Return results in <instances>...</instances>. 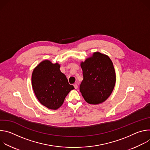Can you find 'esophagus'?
<instances>
[{
    "mask_svg": "<svg viewBox=\"0 0 150 150\" xmlns=\"http://www.w3.org/2000/svg\"><path fill=\"white\" fill-rule=\"evenodd\" d=\"M74 87H75V89H77V88H78V85H77L76 83H75L74 84Z\"/></svg>",
    "mask_w": 150,
    "mask_h": 150,
    "instance_id": "obj_1",
    "label": "esophagus"
}]
</instances>
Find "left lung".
Masks as SVG:
<instances>
[{"label":"left lung","mask_w":150,"mask_h":150,"mask_svg":"<svg viewBox=\"0 0 150 150\" xmlns=\"http://www.w3.org/2000/svg\"><path fill=\"white\" fill-rule=\"evenodd\" d=\"M83 80L79 90L85 100L90 104L104 101L112 94L116 82V74L111 59L96 52L91 57L82 62Z\"/></svg>","instance_id":"8db88e82"}]
</instances>
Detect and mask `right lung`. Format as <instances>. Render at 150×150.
Here are the masks:
<instances>
[{
    "label": "right lung",
    "instance_id": "add662e5",
    "mask_svg": "<svg viewBox=\"0 0 150 150\" xmlns=\"http://www.w3.org/2000/svg\"><path fill=\"white\" fill-rule=\"evenodd\" d=\"M59 68L58 63L44 60L34 69L32 74V86L37 99L50 109L60 108L68 94L74 89Z\"/></svg>",
    "mask_w": 150,
    "mask_h": 150
}]
</instances>
